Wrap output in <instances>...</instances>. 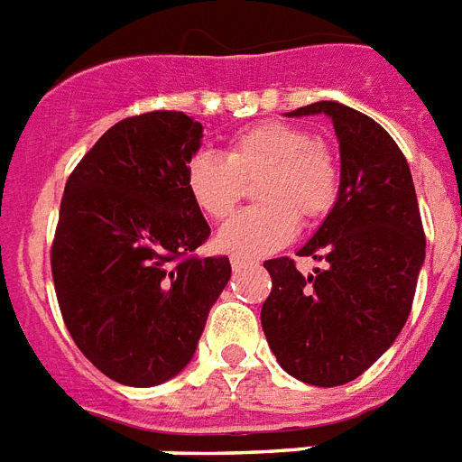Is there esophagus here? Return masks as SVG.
I'll list each match as a JSON object with an SVG mask.
<instances>
[{
    "instance_id": "34e87169",
    "label": "esophagus",
    "mask_w": 462,
    "mask_h": 462,
    "mask_svg": "<svg viewBox=\"0 0 462 462\" xmlns=\"http://www.w3.org/2000/svg\"><path fill=\"white\" fill-rule=\"evenodd\" d=\"M230 263H232V270H242V268H246L251 261H249V258H242V256H232Z\"/></svg>"
}]
</instances>
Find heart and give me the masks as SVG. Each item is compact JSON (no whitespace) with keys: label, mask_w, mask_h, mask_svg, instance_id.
Wrapping results in <instances>:
<instances>
[{"label":"heart","mask_w":462,"mask_h":462,"mask_svg":"<svg viewBox=\"0 0 462 462\" xmlns=\"http://www.w3.org/2000/svg\"><path fill=\"white\" fill-rule=\"evenodd\" d=\"M263 206L239 213L220 227L218 246L242 258L273 254L296 235V225L316 223L335 206L339 168L309 130L265 121L237 133L227 152H199L187 166V189L206 218L225 220L258 180Z\"/></svg>","instance_id":"heart-1"}]
</instances>
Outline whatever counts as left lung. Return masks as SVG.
Masks as SVG:
<instances>
[{"mask_svg":"<svg viewBox=\"0 0 462 462\" xmlns=\"http://www.w3.org/2000/svg\"><path fill=\"white\" fill-rule=\"evenodd\" d=\"M328 116L339 142V192L299 256L325 261L301 275L287 256L265 261L273 291L261 325L277 363L296 380L339 387L356 380L406 325L425 263V232L406 156L392 134L339 101L290 118Z\"/></svg>","mask_w":462,"mask_h":462,"instance_id":"8db88e82","label":"left lung"}]
</instances>
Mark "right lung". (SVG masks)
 I'll return each mask as SVG.
<instances>
[{
    "mask_svg": "<svg viewBox=\"0 0 462 462\" xmlns=\"http://www.w3.org/2000/svg\"><path fill=\"white\" fill-rule=\"evenodd\" d=\"M201 137L182 111L125 118L63 189L51 246L63 322L85 358L125 387L185 370L230 280L227 256H192L211 235L187 189Z\"/></svg>",
    "mask_w": 462,
    "mask_h": 462,
    "instance_id": "1",
    "label": "right lung"
}]
</instances>
